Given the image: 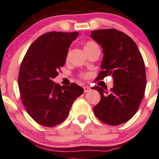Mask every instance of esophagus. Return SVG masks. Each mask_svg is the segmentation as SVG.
<instances>
[{
	"mask_svg": "<svg viewBox=\"0 0 159 159\" xmlns=\"http://www.w3.org/2000/svg\"><path fill=\"white\" fill-rule=\"evenodd\" d=\"M83 89H84V92H85V93L89 92V91H91V88L90 87H88V86L83 87Z\"/></svg>",
	"mask_w": 159,
	"mask_h": 159,
	"instance_id": "obj_1",
	"label": "esophagus"
}]
</instances>
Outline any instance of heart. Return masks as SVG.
<instances>
[{
	"instance_id": "1",
	"label": "heart",
	"mask_w": 159,
	"mask_h": 159,
	"mask_svg": "<svg viewBox=\"0 0 159 159\" xmlns=\"http://www.w3.org/2000/svg\"><path fill=\"white\" fill-rule=\"evenodd\" d=\"M96 46H98V45H97V44L93 42H87L85 44V45H84V50H89V49H91V48H94V47H96Z\"/></svg>"
}]
</instances>
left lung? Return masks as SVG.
Listing matches in <instances>:
<instances>
[{"mask_svg":"<svg viewBox=\"0 0 159 159\" xmlns=\"http://www.w3.org/2000/svg\"><path fill=\"white\" fill-rule=\"evenodd\" d=\"M91 37L101 46L103 57L102 70L97 80L106 76L113 78V88L94 86L100 101L94 107L100 120L109 125L124 124L137 112L146 89V70L137 44L129 35L115 29L91 32Z\"/></svg>","mask_w":159,"mask_h":159,"instance_id":"obj_1","label":"left lung"}]
</instances>
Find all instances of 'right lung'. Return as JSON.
I'll return each instance as SVG.
<instances>
[{
	"mask_svg": "<svg viewBox=\"0 0 159 159\" xmlns=\"http://www.w3.org/2000/svg\"><path fill=\"white\" fill-rule=\"evenodd\" d=\"M78 35V32L43 34L31 44L20 65L18 83L21 101L30 116L42 126L53 127L63 122L74 100L84 91L76 83L61 87L53 81Z\"/></svg>",
	"mask_w": 159,
	"mask_h": 159,
	"instance_id": "right-lung-1",
	"label": "right lung"
}]
</instances>
